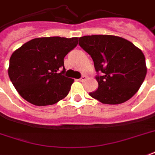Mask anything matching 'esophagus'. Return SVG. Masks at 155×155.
<instances>
[{"label":"esophagus","mask_w":155,"mask_h":155,"mask_svg":"<svg viewBox=\"0 0 155 155\" xmlns=\"http://www.w3.org/2000/svg\"><path fill=\"white\" fill-rule=\"evenodd\" d=\"M87 80V77L85 76V75H82V77H81V78L79 79V81L80 82H84V81H86Z\"/></svg>","instance_id":"obj_1"}]
</instances>
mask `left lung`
I'll use <instances>...</instances> for the list:
<instances>
[{
  "instance_id": "8db88e82",
  "label": "left lung",
  "mask_w": 155,
  "mask_h": 155,
  "mask_svg": "<svg viewBox=\"0 0 155 155\" xmlns=\"http://www.w3.org/2000/svg\"><path fill=\"white\" fill-rule=\"evenodd\" d=\"M79 45L94 62L98 82L97 91L89 93L103 104L116 105L128 101L144 82L147 68L140 48L121 37L87 35Z\"/></svg>"
}]
</instances>
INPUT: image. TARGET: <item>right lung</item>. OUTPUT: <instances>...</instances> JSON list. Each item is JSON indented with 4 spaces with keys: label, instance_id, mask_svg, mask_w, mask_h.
<instances>
[{
    "label": "right lung",
    "instance_id": "obj_1",
    "mask_svg": "<svg viewBox=\"0 0 155 155\" xmlns=\"http://www.w3.org/2000/svg\"><path fill=\"white\" fill-rule=\"evenodd\" d=\"M78 38L45 37L24 44L12 54L8 74L22 97L35 106H48L64 97L73 79L64 76V57Z\"/></svg>",
    "mask_w": 155,
    "mask_h": 155
}]
</instances>
